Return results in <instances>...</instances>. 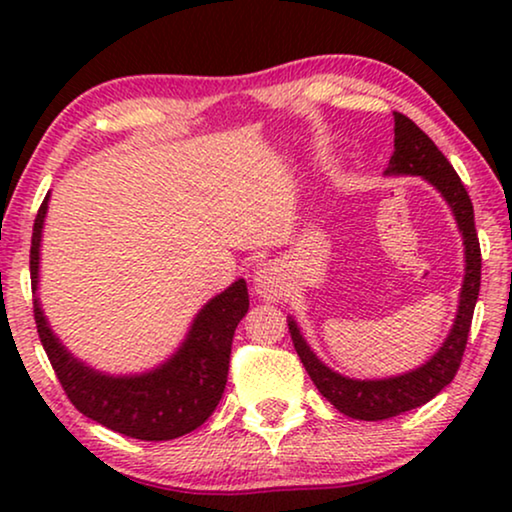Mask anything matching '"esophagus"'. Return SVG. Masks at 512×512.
Here are the masks:
<instances>
[{"instance_id":"1","label":"esophagus","mask_w":512,"mask_h":512,"mask_svg":"<svg viewBox=\"0 0 512 512\" xmlns=\"http://www.w3.org/2000/svg\"><path fill=\"white\" fill-rule=\"evenodd\" d=\"M254 291L258 298L270 300V303H279V300L286 296L282 268L275 263H263L261 268L254 272Z\"/></svg>"}]
</instances>
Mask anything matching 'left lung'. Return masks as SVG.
<instances>
[{
  "instance_id": "8db88e82",
  "label": "left lung",
  "mask_w": 512,
  "mask_h": 512,
  "mask_svg": "<svg viewBox=\"0 0 512 512\" xmlns=\"http://www.w3.org/2000/svg\"><path fill=\"white\" fill-rule=\"evenodd\" d=\"M384 174L387 177H422L443 195L447 207L452 209L459 233L464 237L466 272L459 293L457 317H454L445 342L429 361L403 375L382 377V380H354V377L340 375L338 370L328 368L312 352V347L300 333L296 319L289 317L293 347H296L307 375L312 377L314 387L321 391L326 401L335 405V410L352 419H363V422H380V419L415 410L419 405L429 403L433 396L440 394V389H445L454 380L461 356H464L473 310L480 293L482 258L473 221V202L450 160L443 156V151L431 142L426 132L419 130L408 116L398 114V111L394 114V156H391Z\"/></svg>"
}]
</instances>
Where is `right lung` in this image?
<instances>
[{
    "mask_svg": "<svg viewBox=\"0 0 512 512\" xmlns=\"http://www.w3.org/2000/svg\"><path fill=\"white\" fill-rule=\"evenodd\" d=\"M46 193L32 230L30 275L34 291V321L48 361L69 401L93 422L139 440H172L205 424L219 405L228 382L230 345L235 328L249 310L247 282L237 279L207 300L195 314L186 338L170 359L156 368L132 375H109L76 359L62 345L41 310L39 261L41 233L48 212Z\"/></svg>",
    "mask_w": 512,
    "mask_h": 512,
    "instance_id": "1",
    "label": "right lung"
}]
</instances>
